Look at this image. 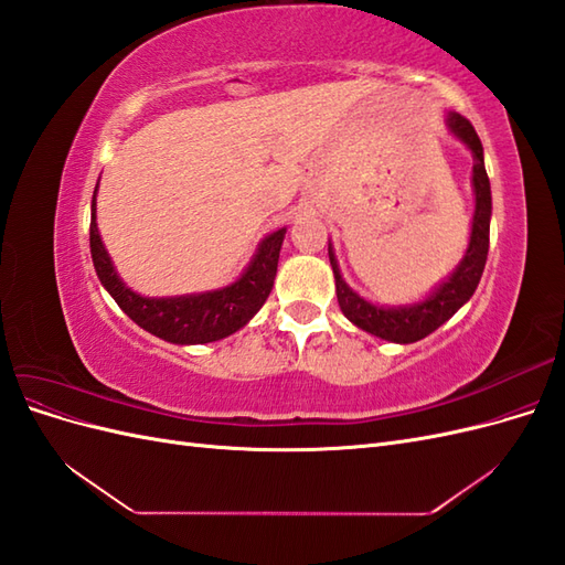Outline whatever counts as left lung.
Listing matches in <instances>:
<instances>
[{
	"label": "left lung",
	"instance_id": "left-lung-1",
	"mask_svg": "<svg viewBox=\"0 0 565 565\" xmlns=\"http://www.w3.org/2000/svg\"><path fill=\"white\" fill-rule=\"evenodd\" d=\"M448 127L457 136V139L465 143L471 156H473V193H476V210L471 221V237L469 247L465 252V259L450 273V278L438 285L434 292L419 303L413 306H393V309H384V306H374L358 297L353 289L344 282L339 273V264L334 259L332 245L330 252V264L334 270V282H337V301L341 306V313H344L358 328L382 337L386 341H396V344H413V341L424 339L438 330L443 322L450 320L461 306H465L471 295L476 292L478 280L483 276L486 259H488V245H490V214H492V198H490V179L486 172L483 162V146L478 139L476 129L467 117L459 113L448 115Z\"/></svg>",
	"mask_w": 565,
	"mask_h": 565
}]
</instances>
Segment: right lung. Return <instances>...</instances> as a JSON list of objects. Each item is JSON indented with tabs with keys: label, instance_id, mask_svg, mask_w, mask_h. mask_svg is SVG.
I'll list each match as a JSON object with an SVG mask.
<instances>
[{
	"label": "right lung",
	"instance_id": "obj_1",
	"mask_svg": "<svg viewBox=\"0 0 565 565\" xmlns=\"http://www.w3.org/2000/svg\"><path fill=\"white\" fill-rule=\"evenodd\" d=\"M98 188V183H96ZM287 228L266 235L254 259L245 273L233 285L214 289L202 295H183V297H141L119 280L110 256L100 243L96 226V191L92 200V226H89V245L96 276L110 297L117 301L139 328L148 330L172 344H207V341L224 339L254 318L268 299L273 280L278 273L280 247Z\"/></svg>",
	"mask_w": 565,
	"mask_h": 565
}]
</instances>
